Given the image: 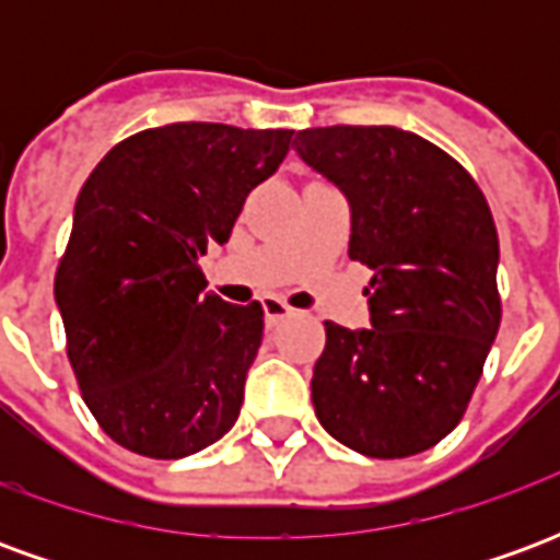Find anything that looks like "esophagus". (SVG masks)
I'll use <instances>...</instances> for the list:
<instances>
[{
	"label": "esophagus",
	"mask_w": 560,
	"mask_h": 560,
	"mask_svg": "<svg viewBox=\"0 0 560 560\" xmlns=\"http://www.w3.org/2000/svg\"><path fill=\"white\" fill-rule=\"evenodd\" d=\"M264 315H267L269 327H276L279 320L293 315V308L284 303V300H279V296H267V300H264Z\"/></svg>",
	"instance_id": "1"
}]
</instances>
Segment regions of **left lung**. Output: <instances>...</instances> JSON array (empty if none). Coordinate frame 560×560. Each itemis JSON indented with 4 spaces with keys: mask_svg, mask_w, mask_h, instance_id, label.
Returning a JSON list of instances; mask_svg holds the SVG:
<instances>
[{
    "mask_svg": "<svg viewBox=\"0 0 560 560\" xmlns=\"http://www.w3.org/2000/svg\"><path fill=\"white\" fill-rule=\"evenodd\" d=\"M296 152L348 195V255L375 272L372 329L324 320L317 420L369 458L417 456L465 417L501 327L492 209L453 155L401 128H305Z\"/></svg>",
    "mask_w": 560,
    "mask_h": 560,
    "instance_id": "8db88e82",
    "label": "left lung"
}]
</instances>
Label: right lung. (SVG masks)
<instances>
[{
    "label": "right lung",
    "mask_w": 560,
    "mask_h": 560,
    "mask_svg": "<svg viewBox=\"0 0 560 560\" xmlns=\"http://www.w3.org/2000/svg\"><path fill=\"white\" fill-rule=\"evenodd\" d=\"M291 138L221 122L147 128L80 188L54 281L66 353L102 432L138 456H191L240 417L264 308L203 293L200 257L231 240Z\"/></svg>",
    "instance_id": "1"
}]
</instances>
